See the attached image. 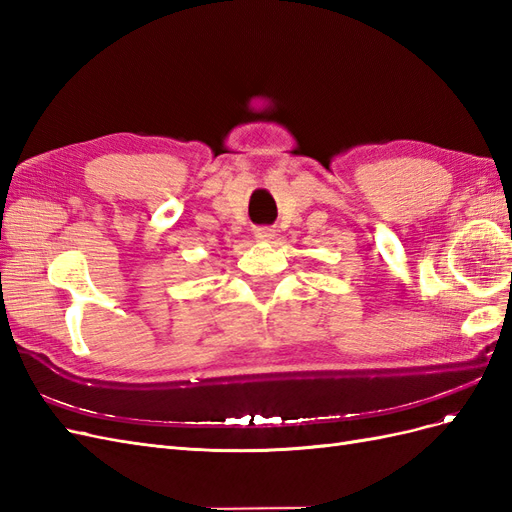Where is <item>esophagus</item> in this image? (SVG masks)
I'll list each match as a JSON object with an SVG mask.
<instances>
[{"label":"esophagus","instance_id":"34e87169","mask_svg":"<svg viewBox=\"0 0 512 512\" xmlns=\"http://www.w3.org/2000/svg\"><path fill=\"white\" fill-rule=\"evenodd\" d=\"M254 237H256V241H260V243H267V241H271V239L275 237V230H273V228H269V226H265V228H256Z\"/></svg>","mask_w":512,"mask_h":512}]
</instances>
